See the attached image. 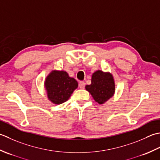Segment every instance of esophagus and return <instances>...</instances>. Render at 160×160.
<instances>
[{
  "instance_id": "obj_1",
  "label": "esophagus",
  "mask_w": 160,
  "mask_h": 160,
  "mask_svg": "<svg viewBox=\"0 0 160 160\" xmlns=\"http://www.w3.org/2000/svg\"><path fill=\"white\" fill-rule=\"evenodd\" d=\"M79 87L81 89L84 88H85V83L83 82V81H80L79 83Z\"/></svg>"
}]
</instances>
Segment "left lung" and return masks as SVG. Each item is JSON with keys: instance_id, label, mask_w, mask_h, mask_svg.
Returning a JSON list of instances; mask_svg holds the SVG:
<instances>
[{"instance_id": "1", "label": "left lung", "mask_w": 160, "mask_h": 160, "mask_svg": "<svg viewBox=\"0 0 160 160\" xmlns=\"http://www.w3.org/2000/svg\"><path fill=\"white\" fill-rule=\"evenodd\" d=\"M94 100L99 104L105 103L114 96L115 83L112 74L109 72L96 70L92 74L91 84L86 86Z\"/></svg>"}]
</instances>
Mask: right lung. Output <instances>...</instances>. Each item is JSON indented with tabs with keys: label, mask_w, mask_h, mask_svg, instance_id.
I'll list each match as a JSON object with an SVG mask.
<instances>
[{
	"label": "right lung",
	"mask_w": 160,
	"mask_h": 160,
	"mask_svg": "<svg viewBox=\"0 0 160 160\" xmlns=\"http://www.w3.org/2000/svg\"><path fill=\"white\" fill-rule=\"evenodd\" d=\"M48 99L54 104H61L69 99L78 88L75 79L70 77L65 70H52L44 81Z\"/></svg>",
	"instance_id": "right-lung-1"
}]
</instances>
